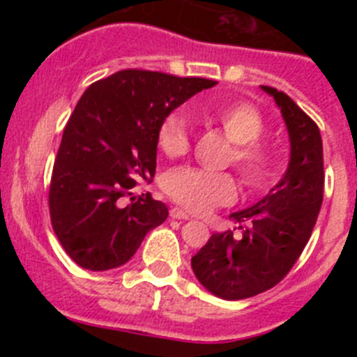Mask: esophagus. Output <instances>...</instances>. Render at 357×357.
<instances>
[{"label":"esophagus","instance_id":"obj_1","mask_svg":"<svg viewBox=\"0 0 357 357\" xmlns=\"http://www.w3.org/2000/svg\"><path fill=\"white\" fill-rule=\"evenodd\" d=\"M169 214H171L172 219H185V221H186V219H190V215L186 214V212L183 211V208H179V207H172Z\"/></svg>","mask_w":357,"mask_h":357}]
</instances>
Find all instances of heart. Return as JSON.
<instances>
[{
    "mask_svg": "<svg viewBox=\"0 0 357 357\" xmlns=\"http://www.w3.org/2000/svg\"><path fill=\"white\" fill-rule=\"evenodd\" d=\"M208 121L218 122L231 139V158L248 185H261L269 176L271 153L259 136L264 131V119L254 105L245 102H221L202 110ZM157 143L167 157H179L190 146V124L185 112H171L157 132ZM164 192L192 212H207L215 205L235 200L236 183L229 172L205 171L197 167L172 169L164 178Z\"/></svg>",
    "mask_w": 357,
    "mask_h": 357,
    "instance_id": "1",
    "label": "heart"
}]
</instances>
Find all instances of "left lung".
I'll use <instances>...</instances> for the list:
<instances>
[{
    "label": "left lung",
    "mask_w": 357,
    "mask_h": 357,
    "mask_svg": "<svg viewBox=\"0 0 357 357\" xmlns=\"http://www.w3.org/2000/svg\"><path fill=\"white\" fill-rule=\"evenodd\" d=\"M285 121L290 160L283 178L268 195L229 219L243 229L214 233L192 257L197 280L215 297L240 301L254 297L282 282L311 238L323 202V143L318 126L297 103L269 86Z\"/></svg>",
    "instance_id": "8db88e82"
}]
</instances>
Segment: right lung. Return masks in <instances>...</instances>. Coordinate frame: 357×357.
I'll return each instance as SVG.
<instances>
[{"mask_svg":"<svg viewBox=\"0 0 357 357\" xmlns=\"http://www.w3.org/2000/svg\"><path fill=\"white\" fill-rule=\"evenodd\" d=\"M218 82L150 70H119L89 86L63 129L50 186V215L68 257L89 271L126 264L167 219L150 193L122 205L155 174L160 122Z\"/></svg>","mask_w":357,"mask_h":357,"instance_id":"add662e5","label":"right lung"}]
</instances>
